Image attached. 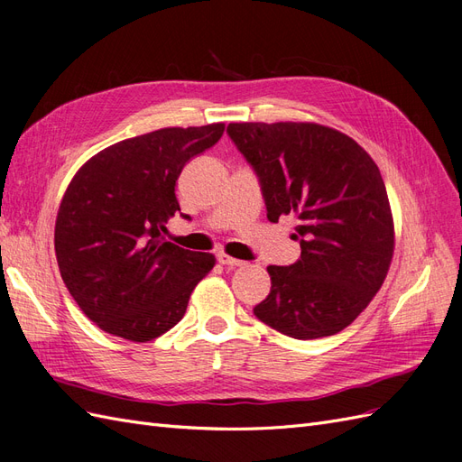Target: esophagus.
<instances>
[{
	"label": "esophagus",
	"instance_id": "esophagus-1",
	"mask_svg": "<svg viewBox=\"0 0 462 462\" xmlns=\"http://www.w3.org/2000/svg\"><path fill=\"white\" fill-rule=\"evenodd\" d=\"M217 262L223 263V265H231V268H233V265H243V263H245L243 260H236V258L226 254V253H219V254H217Z\"/></svg>",
	"mask_w": 462,
	"mask_h": 462
}]
</instances>
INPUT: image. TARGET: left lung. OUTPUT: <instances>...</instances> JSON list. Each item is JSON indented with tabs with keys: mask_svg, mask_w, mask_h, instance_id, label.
<instances>
[{
	"mask_svg": "<svg viewBox=\"0 0 462 462\" xmlns=\"http://www.w3.org/2000/svg\"><path fill=\"white\" fill-rule=\"evenodd\" d=\"M227 133L254 167L268 219L299 221L300 258L268 265L272 291L256 318L302 341L339 333L393 260V214L375 162L351 136L309 121L229 123Z\"/></svg>",
	"mask_w": 462,
	"mask_h": 462,
	"instance_id": "8db88e82",
	"label": "left lung"
}]
</instances>
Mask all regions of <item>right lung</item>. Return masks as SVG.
Here are the masks:
<instances>
[{
  "mask_svg": "<svg viewBox=\"0 0 462 462\" xmlns=\"http://www.w3.org/2000/svg\"><path fill=\"white\" fill-rule=\"evenodd\" d=\"M223 123L167 127L97 152L69 183L55 219L63 283L94 324L146 343L185 316L190 292L216 265L163 239L180 212L175 187L185 163L212 148Z\"/></svg>",
  "mask_w": 462,
  "mask_h": 462,
  "instance_id": "obj_1",
  "label": "right lung"
}]
</instances>
